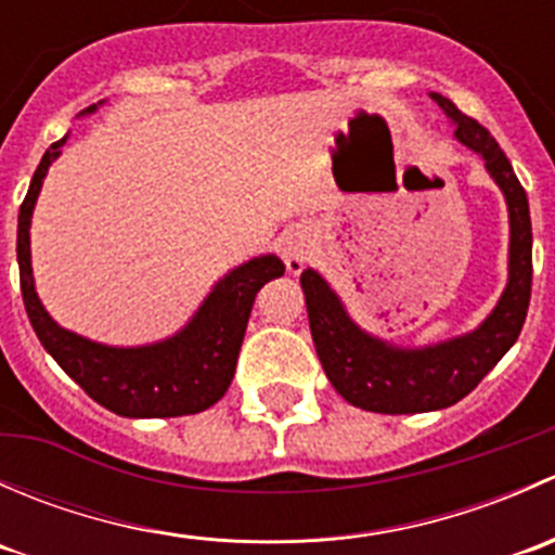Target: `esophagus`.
Wrapping results in <instances>:
<instances>
[{
	"label": "esophagus",
	"mask_w": 555,
	"mask_h": 555,
	"mask_svg": "<svg viewBox=\"0 0 555 555\" xmlns=\"http://www.w3.org/2000/svg\"><path fill=\"white\" fill-rule=\"evenodd\" d=\"M309 255H311V249H309V242H306V238H293V242L287 244V249H284V257H287V268L293 273H298L300 268L309 262Z\"/></svg>",
	"instance_id": "esophagus-1"
}]
</instances>
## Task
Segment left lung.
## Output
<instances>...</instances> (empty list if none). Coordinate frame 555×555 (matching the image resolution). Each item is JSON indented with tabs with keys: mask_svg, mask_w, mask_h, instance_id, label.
I'll return each instance as SVG.
<instances>
[{
	"mask_svg": "<svg viewBox=\"0 0 555 555\" xmlns=\"http://www.w3.org/2000/svg\"><path fill=\"white\" fill-rule=\"evenodd\" d=\"M456 122V139L486 160L511 209V279L500 304L475 333L427 349H397L362 333L340 306L338 295L317 271L300 273L311 338L330 384L340 397L373 413L440 411L467 397L486 373L518 340L531 298V217L529 198L496 139L456 104L433 93Z\"/></svg>",
	"mask_w": 555,
	"mask_h": 555,
	"instance_id": "1",
	"label": "left lung"
}]
</instances>
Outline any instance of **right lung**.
Listing matches in <instances>:
<instances>
[{"label": "right lung", "instance_id": "add662e5", "mask_svg": "<svg viewBox=\"0 0 555 555\" xmlns=\"http://www.w3.org/2000/svg\"><path fill=\"white\" fill-rule=\"evenodd\" d=\"M93 109L96 106H88L86 112ZM64 142L66 137L50 144L42 155L18 211L21 293L39 344L64 367L66 376L88 391V397L117 416L169 418L206 411L233 382L255 295L262 284L282 276L284 262L276 255H262L228 273L211 289L193 322L164 344L115 349L59 327L35 293L29 225L44 173L61 155Z\"/></svg>", "mask_w": 555, "mask_h": 555}]
</instances>
